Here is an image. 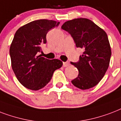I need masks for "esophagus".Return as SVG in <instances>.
Masks as SVG:
<instances>
[{
    "label": "esophagus",
    "instance_id": "esophagus-1",
    "mask_svg": "<svg viewBox=\"0 0 121 121\" xmlns=\"http://www.w3.org/2000/svg\"><path fill=\"white\" fill-rule=\"evenodd\" d=\"M70 65L69 62H63V66L64 67H67Z\"/></svg>",
    "mask_w": 121,
    "mask_h": 121
}]
</instances>
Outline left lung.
I'll list each match as a JSON object with an SVG mask.
<instances>
[{
    "label": "left lung",
    "instance_id": "1",
    "mask_svg": "<svg viewBox=\"0 0 121 121\" xmlns=\"http://www.w3.org/2000/svg\"><path fill=\"white\" fill-rule=\"evenodd\" d=\"M61 28L71 35L77 47L84 49L79 62H71L79 71L72 83L81 90L96 86L104 76L110 63L111 48L107 33L86 18L67 21Z\"/></svg>",
    "mask_w": 121,
    "mask_h": 121
}]
</instances>
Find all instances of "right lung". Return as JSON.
I'll return each mask as SVG.
<instances>
[{
	"mask_svg": "<svg viewBox=\"0 0 121 121\" xmlns=\"http://www.w3.org/2000/svg\"><path fill=\"white\" fill-rule=\"evenodd\" d=\"M59 22L38 19L20 27L15 33L10 47L11 66L17 79L26 88L38 90L47 85L54 72L63 64L59 59L49 60L37 56L46 43L48 31Z\"/></svg>",
	"mask_w": 121,
	"mask_h": 121,
	"instance_id": "obj_1",
	"label": "right lung"
}]
</instances>
